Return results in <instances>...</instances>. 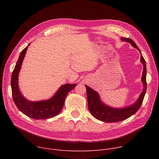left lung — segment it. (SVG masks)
Returning a JSON list of instances; mask_svg holds the SVG:
<instances>
[{
    "instance_id": "left-lung-1",
    "label": "left lung",
    "mask_w": 159,
    "mask_h": 159,
    "mask_svg": "<svg viewBox=\"0 0 159 159\" xmlns=\"http://www.w3.org/2000/svg\"><path fill=\"white\" fill-rule=\"evenodd\" d=\"M121 40L129 43L131 44V46L137 49L141 54L140 61L143 66V70L142 77V82L143 84V88L138 99L133 104L125 107L116 108L109 106L108 105L104 104L101 99L99 93L92 88L85 85L88 107L90 113L96 119L106 123H115L123 121L135 114L140 109L143 102L147 90L146 61L143 58L140 49L137 46V44L134 43V42L130 38H121Z\"/></svg>"
}]
</instances>
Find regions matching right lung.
I'll use <instances>...</instances> for the list:
<instances>
[{"label":"right lung","mask_w":159,"mask_h":159,"mask_svg":"<svg viewBox=\"0 0 159 159\" xmlns=\"http://www.w3.org/2000/svg\"><path fill=\"white\" fill-rule=\"evenodd\" d=\"M30 44L22 50L16 62L11 77L12 94L14 102L18 109L27 116L34 120H47L53 118L61 112L66 95L73 90L77 84H65L61 85L50 99L31 101L22 94L18 84V77L22 61Z\"/></svg>","instance_id":"obj_1"}]
</instances>
